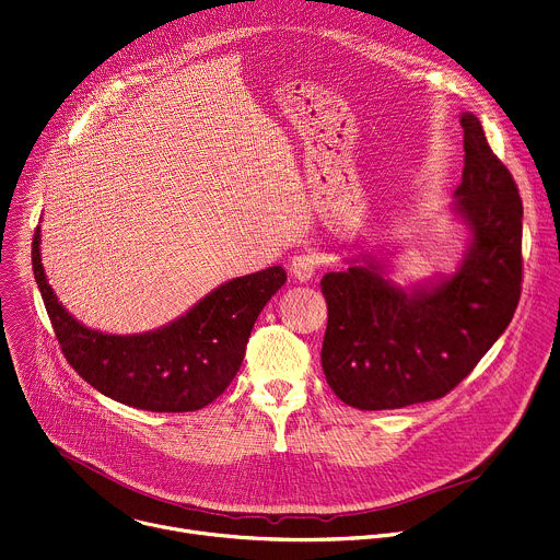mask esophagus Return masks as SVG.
I'll use <instances>...</instances> for the list:
<instances>
[{
  "mask_svg": "<svg viewBox=\"0 0 560 560\" xmlns=\"http://www.w3.org/2000/svg\"><path fill=\"white\" fill-rule=\"evenodd\" d=\"M317 268H319V259L315 257L313 252H301V254H296V257H294L292 264H290V272H292V277L299 279V281H311V279L315 277Z\"/></svg>",
  "mask_w": 560,
  "mask_h": 560,
  "instance_id": "1",
  "label": "esophagus"
}]
</instances>
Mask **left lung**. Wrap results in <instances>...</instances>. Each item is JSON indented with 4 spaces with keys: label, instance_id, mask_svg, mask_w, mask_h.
I'll use <instances>...</instances> for the list:
<instances>
[{
    "label": "left lung",
    "instance_id": "left-lung-1",
    "mask_svg": "<svg viewBox=\"0 0 560 560\" xmlns=\"http://www.w3.org/2000/svg\"><path fill=\"white\" fill-rule=\"evenodd\" d=\"M465 170L457 212L474 241L465 264L433 288L404 292L380 266L328 272L322 366L335 395L360 411L431 401L460 384L510 326L523 290V200L512 172L463 114Z\"/></svg>",
    "mask_w": 560,
    "mask_h": 560
}]
</instances>
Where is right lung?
Wrapping results in <instances>:
<instances>
[{
	"instance_id": "add662e5",
	"label": "right lung",
	"mask_w": 560,
	"mask_h": 560,
	"mask_svg": "<svg viewBox=\"0 0 560 560\" xmlns=\"http://www.w3.org/2000/svg\"><path fill=\"white\" fill-rule=\"evenodd\" d=\"M31 257L67 362L95 390L154 413L198 411L230 386L254 322L288 279L281 266L238 277L161 330L105 335L78 324L50 290L39 259V228Z\"/></svg>"
}]
</instances>
